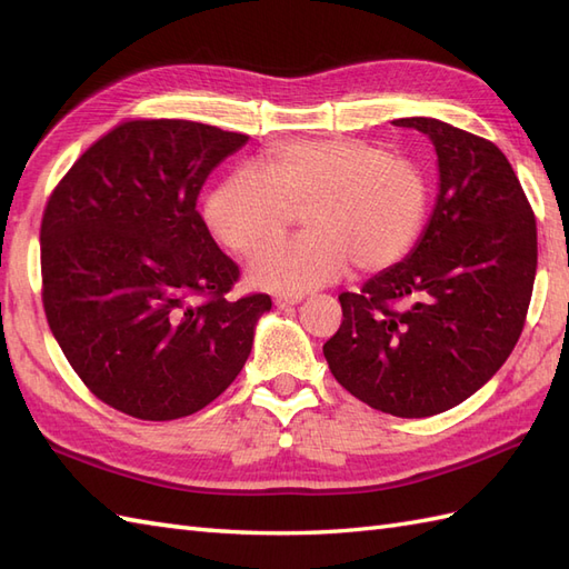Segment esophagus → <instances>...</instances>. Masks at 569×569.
Masks as SVG:
<instances>
[{
    "label": "esophagus",
    "mask_w": 569,
    "mask_h": 569,
    "mask_svg": "<svg viewBox=\"0 0 569 569\" xmlns=\"http://www.w3.org/2000/svg\"><path fill=\"white\" fill-rule=\"evenodd\" d=\"M301 303V297H274V306L278 308H289V306H297Z\"/></svg>",
    "instance_id": "esophagus-1"
}]
</instances>
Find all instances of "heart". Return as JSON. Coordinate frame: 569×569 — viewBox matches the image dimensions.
I'll list each match as a JSON object with an SVG mask.
<instances>
[{
	"instance_id": "1",
	"label": "heart",
	"mask_w": 569,
	"mask_h": 569,
	"mask_svg": "<svg viewBox=\"0 0 569 569\" xmlns=\"http://www.w3.org/2000/svg\"><path fill=\"white\" fill-rule=\"evenodd\" d=\"M301 210L307 234L264 248ZM427 213V178L403 153L353 137L270 147L256 170H237L206 201V226L222 247L251 253L253 287L301 295L393 266L410 251Z\"/></svg>"
}]
</instances>
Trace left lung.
I'll return each instance as SVG.
<instances>
[{"label": "left lung", "mask_w": 569, "mask_h": 569, "mask_svg": "<svg viewBox=\"0 0 569 569\" xmlns=\"http://www.w3.org/2000/svg\"><path fill=\"white\" fill-rule=\"evenodd\" d=\"M393 126L432 140L437 203L401 263L339 297L343 320L322 353L356 399L427 418L470 399L518 343L537 274V220L493 142L425 116Z\"/></svg>", "instance_id": "1"}]
</instances>
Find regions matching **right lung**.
<instances>
[{"instance_id": "obj_1", "label": "right lung", "mask_w": 569, "mask_h": 569, "mask_svg": "<svg viewBox=\"0 0 569 569\" xmlns=\"http://www.w3.org/2000/svg\"><path fill=\"white\" fill-rule=\"evenodd\" d=\"M249 137L194 120H128L94 142L42 216L49 330L88 389L126 416L178 420L244 368L268 295L228 299L239 268L197 211Z\"/></svg>"}]
</instances>
